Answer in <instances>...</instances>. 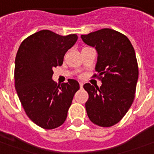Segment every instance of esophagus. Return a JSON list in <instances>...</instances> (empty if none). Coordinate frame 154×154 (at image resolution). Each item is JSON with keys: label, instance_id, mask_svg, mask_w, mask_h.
Returning <instances> with one entry per match:
<instances>
[{"label": "esophagus", "instance_id": "1", "mask_svg": "<svg viewBox=\"0 0 154 154\" xmlns=\"http://www.w3.org/2000/svg\"><path fill=\"white\" fill-rule=\"evenodd\" d=\"M83 82H79V86H80V88H83Z\"/></svg>", "mask_w": 154, "mask_h": 154}]
</instances>
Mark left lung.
I'll use <instances>...</instances> for the list:
<instances>
[{"instance_id": "1", "label": "left lung", "mask_w": 154, "mask_h": 154, "mask_svg": "<svg viewBox=\"0 0 154 154\" xmlns=\"http://www.w3.org/2000/svg\"><path fill=\"white\" fill-rule=\"evenodd\" d=\"M87 45L98 54L95 71L101 86L84 85L89 94L85 103L91 122L108 128L119 122L131 107L135 97L138 66L135 50L129 39L117 31L103 28L81 35Z\"/></svg>"}]
</instances>
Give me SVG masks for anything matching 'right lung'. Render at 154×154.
Wrapping results in <instances>:
<instances>
[{"label":"right lung","instance_id":"obj_1","mask_svg":"<svg viewBox=\"0 0 154 154\" xmlns=\"http://www.w3.org/2000/svg\"><path fill=\"white\" fill-rule=\"evenodd\" d=\"M76 34L61 36L42 30L27 37L15 59V88L27 116L44 129H54L66 120L77 80L57 85L52 79L54 67L62 65L67 51L75 45Z\"/></svg>","mask_w":154,"mask_h":154}]
</instances>
